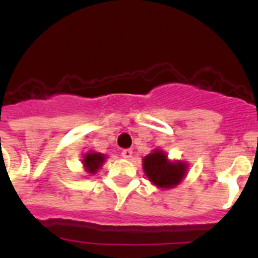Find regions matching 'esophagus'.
Segmentation results:
<instances>
[{
  "mask_svg": "<svg viewBox=\"0 0 258 258\" xmlns=\"http://www.w3.org/2000/svg\"><path fill=\"white\" fill-rule=\"evenodd\" d=\"M132 155H133V151H132L131 149L122 150V151H121V156L124 157V159H131Z\"/></svg>",
  "mask_w": 258,
  "mask_h": 258,
  "instance_id": "esophagus-1",
  "label": "esophagus"
}]
</instances>
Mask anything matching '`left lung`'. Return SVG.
<instances>
[{
  "instance_id": "8db88e82",
  "label": "left lung",
  "mask_w": 258,
  "mask_h": 258,
  "mask_svg": "<svg viewBox=\"0 0 258 258\" xmlns=\"http://www.w3.org/2000/svg\"><path fill=\"white\" fill-rule=\"evenodd\" d=\"M143 170L152 184L161 188H170L175 187L184 178L187 164L168 160L165 152L154 150L143 159Z\"/></svg>"
}]
</instances>
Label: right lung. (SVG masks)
I'll return each instance as SVG.
<instances>
[{"instance_id":"1","label":"right lung","mask_w":258,"mask_h":258,"mask_svg":"<svg viewBox=\"0 0 258 258\" xmlns=\"http://www.w3.org/2000/svg\"><path fill=\"white\" fill-rule=\"evenodd\" d=\"M104 160H106V155L99 154V152H88L84 156L83 163L86 172L90 173V174H95L98 172V169H101V166L103 165Z\"/></svg>"}]
</instances>
